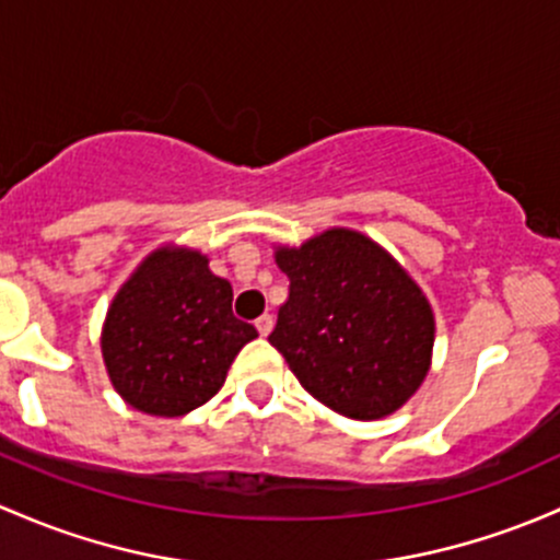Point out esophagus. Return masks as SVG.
I'll use <instances>...</instances> for the list:
<instances>
[{
	"mask_svg": "<svg viewBox=\"0 0 560 560\" xmlns=\"http://www.w3.org/2000/svg\"><path fill=\"white\" fill-rule=\"evenodd\" d=\"M255 327H257V332H260L262 338H265V335H270V329H273V316H270V314H262L260 319L255 322Z\"/></svg>",
	"mask_w": 560,
	"mask_h": 560,
	"instance_id": "34e87169",
	"label": "esophagus"
}]
</instances>
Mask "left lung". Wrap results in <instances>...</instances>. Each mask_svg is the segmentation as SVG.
<instances>
[{
	"label": "left lung",
	"mask_w": 560,
	"mask_h": 560,
	"mask_svg": "<svg viewBox=\"0 0 560 560\" xmlns=\"http://www.w3.org/2000/svg\"><path fill=\"white\" fill-rule=\"evenodd\" d=\"M290 298L268 335L300 386L357 421L402 408L432 364L434 314L384 246L329 228L300 246H276Z\"/></svg>",
	"instance_id": "8db88e82"
}]
</instances>
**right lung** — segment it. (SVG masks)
<instances>
[{
  "instance_id": "1",
  "label": "right lung",
  "mask_w": 560,
  "mask_h": 560,
  "mask_svg": "<svg viewBox=\"0 0 560 560\" xmlns=\"http://www.w3.org/2000/svg\"><path fill=\"white\" fill-rule=\"evenodd\" d=\"M233 287L187 246L147 255L117 290L102 329L115 392L150 416H185L209 402L257 329L233 316Z\"/></svg>"
}]
</instances>
